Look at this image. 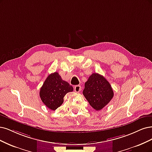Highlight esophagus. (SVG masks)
<instances>
[{"instance_id": "obj_1", "label": "esophagus", "mask_w": 152, "mask_h": 152, "mask_svg": "<svg viewBox=\"0 0 152 152\" xmlns=\"http://www.w3.org/2000/svg\"><path fill=\"white\" fill-rule=\"evenodd\" d=\"M81 89V86L79 85H77L74 87V91L76 92H78Z\"/></svg>"}]
</instances>
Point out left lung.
I'll use <instances>...</instances> for the list:
<instances>
[{
	"instance_id": "obj_1",
	"label": "left lung",
	"mask_w": 152,
	"mask_h": 152,
	"mask_svg": "<svg viewBox=\"0 0 152 152\" xmlns=\"http://www.w3.org/2000/svg\"><path fill=\"white\" fill-rule=\"evenodd\" d=\"M83 94L96 111H100L111 101L114 96L109 82L102 75L94 73L85 83Z\"/></svg>"
}]
</instances>
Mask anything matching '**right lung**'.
Masks as SVG:
<instances>
[{
  "label": "right lung",
  "mask_w": 152,
  "mask_h": 152,
  "mask_svg": "<svg viewBox=\"0 0 152 152\" xmlns=\"http://www.w3.org/2000/svg\"><path fill=\"white\" fill-rule=\"evenodd\" d=\"M73 91V87L63 80L58 72H55L46 78L40 88L39 96L47 107L55 111L64 102L66 94Z\"/></svg>",
  "instance_id": "right-lung-1"
}]
</instances>
